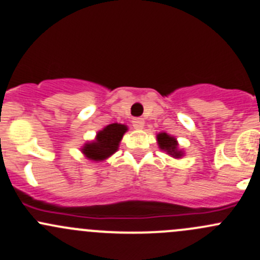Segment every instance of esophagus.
Returning a JSON list of instances; mask_svg holds the SVG:
<instances>
[{
	"label": "esophagus",
	"mask_w": 260,
	"mask_h": 260,
	"mask_svg": "<svg viewBox=\"0 0 260 260\" xmlns=\"http://www.w3.org/2000/svg\"><path fill=\"white\" fill-rule=\"evenodd\" d=\"M133 127L136 128V129H141V128H143L144 125V119L141 118V117H136V118H133Z\"/></svg>",
	"instance_id": "esophagus-1"
}]
</instances>
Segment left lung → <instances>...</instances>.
<instances>
[{
    "instance_id": "obj_1",
    "label": "left lung",
    "mask_w": 260,
    "mask_h": 260,
    "mask_svg": "<svg viewBox=\"0 0 260 260\" xmlns=\"http://www.w3.org/2000/svg\"><path fill=\"white\" fill-rule=\"evenodd\" d=\"M157 139L160 149L168 152V154H171L172 157L174 158L182 157V152L177 149L178 144H177L176 138L171 137V136H168L167 133H159V135L157 136Z\"/></svg>"
}]
</instances>
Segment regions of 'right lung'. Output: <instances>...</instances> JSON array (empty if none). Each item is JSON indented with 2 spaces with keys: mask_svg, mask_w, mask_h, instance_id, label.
Wrapping results in <instances>:
<instances>
[{
  "mask_svg": "<svg viewBox=\"0 0 260 260\" xmlns=\"http://www.w3.org/2000/svg\"><path fill=\"white\" fill-rule=\"evenodd\" d=\"M125 131H127V127L124 124L112 123L105 129L98 132L97 139L92 143H87L82 151L87 158L92 160L106 159L118 149L119 142Z\"/></svg>",
  "mask_w": 260,
  "mask_h": 260,
  "instance_id": "obj_1",
  "label": "right lung"
}]
</instances>
